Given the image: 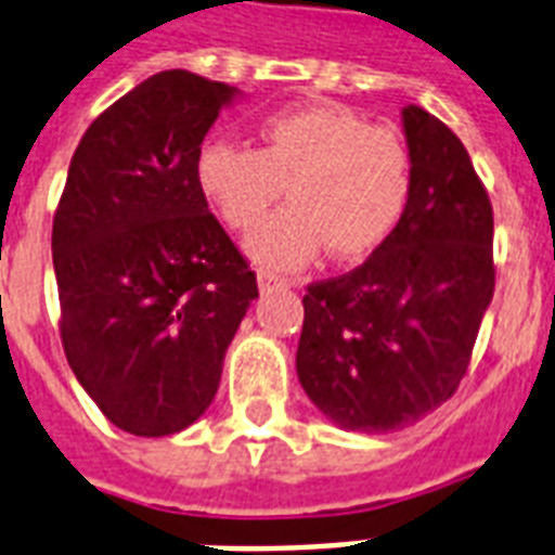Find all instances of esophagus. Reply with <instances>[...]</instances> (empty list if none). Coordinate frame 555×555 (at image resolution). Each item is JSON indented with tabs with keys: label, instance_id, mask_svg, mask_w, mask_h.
Segmentation results:
<instances>
[{
	"label": "esophagus",
	"instance_id": "esophagus-1",
	"mask_svg": "<svg viewBox=\"0 0 555 555\" xmlns=\"http://www.w3.org/2000/svg\"><path fill=\"white\" fill-rule=\"evenodd\" d=\"M291 282L282 276H276V273H268V270H262L259 273V291L262 293H270V291H282V287H287Z\"/></svg>",
	"mask_w": 555,
	"mask_h": 555
}]
</instances>
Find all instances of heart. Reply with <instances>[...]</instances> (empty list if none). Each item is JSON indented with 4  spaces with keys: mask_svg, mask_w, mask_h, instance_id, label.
I'll return each instance as SVG.
<instances>
[{
    "mask_svg": "<svg viewBox=\"0 0 555 555\" xmlns=\"http://www.w3.org/2000/svg\"><path fill=\"white\" fill-rule=\"evenodd\" d=\"M259 151L207 139L196 153V188L231 231L268 219L287 184L291 205L247 238V256L270 270L305 268L331 245L362 259L402 219L413 184L404 139L345 105H305L259 121Z\"/></svg>",
    "mask_w": 555,
    "mask_h": 555,
    "instance_id": "b5f03b06",
    "label": "heart"
}]
</instances>
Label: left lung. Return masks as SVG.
<instances>
[{
  "instance_id": "left-lung-1",
  "label": "left lung",
  "mask_w": 555,
  "mask_h": 555,
  "mask_svg": "<svg viewBox=\"0 0 555 555\" xmlns=\"http://www.w3.org/2000/svg\"><path fill=\"white\" fill-rule=\"evenodd\" d=\"M413 184L393 233L305 293L296 373L333 425L390 434L456 393L493 299V207L465 145L402 107Z\"/></svg>"
}]
</instances>
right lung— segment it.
<instances>
[{
  "mask_svg": "<svg viewBox=\"0 0 555 555\" xmlns=\"http://www.w3.org/2000/svg\"><path fill=\"white\" fill-rule=\"evenodd\" d=\"M242 90L162 70L93 119L53 216L62 345L119 430L170 436L210 408L259 296L196 188V153Z\"/></svg>",
  "mask_w": 555,
  "mask_h": 555,
  "instance_id": "add662e5",
  "label": "right lung"
}]
</instances>
